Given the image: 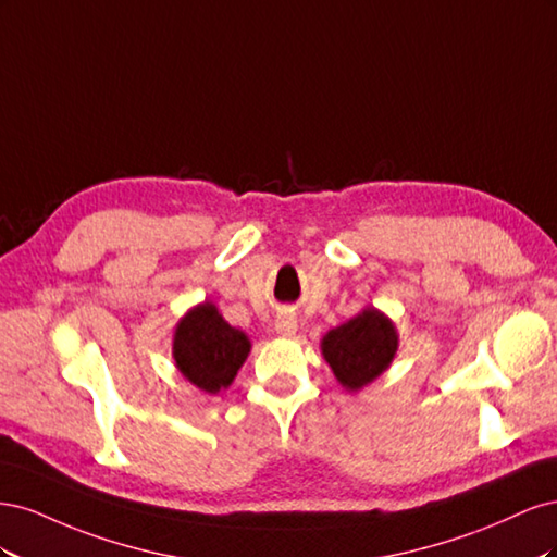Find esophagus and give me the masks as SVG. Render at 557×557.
<instances>
[{
  "label": "esophagus",
  "instance_id": "esophagus-1",
  "mask_svg": "<svg viewBox=\"0 0 557 557\" xmlns=\"http://www.w3.org/2000/svg\"><path fill=\"white\" fill-rule=\"evenodd\" d=\"M276 330H278V334H283V336L295 334V332H297V318L290 315V313L278 315V318H276Z\"/></svg>",
  "mask_w": 557,
  "mask_h": 557
}]
</instances>
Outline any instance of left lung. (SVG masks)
I'll list each match as a JSON object with an SVG mask.
<instances>
[{
    "instance_id": "obj_1",
    "label": "left lung",
    "mask_w": 557,
    "mask_h": 557,
    "mask_svg": "<svg viewBox=\"0 0 557 557\" xmlns=\"http://www.w3.org/2000/svg\"><path fill=\"white\" fill-rule=\"evenodd\" d=\"M395 350V327L376 309H364L348 323L330 330L323 339V356L348 391H360L381 376L393 362Z\"/></svg>"
}]
</instances>
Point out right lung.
Instances as JSON below:
<instances>
[{
  "label": "right lung",
  "instance_id": "add662e5",
  "mask_svg": "<svg viewBox=\"0 0 557 557\" xmlns=\"http://www.w3.org/2000/svg\"><path fill=\"white\" fill-rule=\"evenodd\" d=\"M248 350V336L227 325L209 301L185 315L174 334L178 372L211 395L234 381Z\"/></svg>",
  "mask_w": 557,
  "mask_h": 557
}]
</instances>
